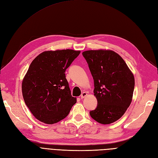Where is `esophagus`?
<instances>
[{
    "mask_svg": "<svg viewBox=\"0 0 158 158\" xmlns=\"http://www.w3.org/2000/svg\"><path fill=\"white\" fill-rule=\"evenodd\" d=\"M88 95V94L86 93V92H84L82 94H81V96H80V98L81 99H84V98H85Z\"/></svg>",
    "mask_w": 158,
    "mask_h": 158,
    "instance_id": "esophagus-1",
    "label": "esophagus"
}]
</instances>
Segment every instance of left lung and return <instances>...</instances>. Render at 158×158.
I'll return each instance as SVG.
<instances>
[{"label":"left lung","instance_id":"left-lung-1","mask_svg":"<svg viewBox=\"0 0 158 158\" xmlns=\"http://www.w3.org/2000/svg\"><path fill=\"white\" fill-rule=\"evenodd\" d=\"M94 80L98 106L89 112L97 122L108 125L120 118L132 102L135 77L122 57L113 51L82 52Z\"/></svg>","mask_w":158,"mask_h":158}]
</instances>
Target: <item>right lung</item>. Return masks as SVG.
Here are the masks:
<instances>
[{"label":"right lung","mask_w":158,"mask_h":158,"mask_svg":"<svg viewBox=\"0 0 158 158\" xmlns=\"http://www.w3.org/2000/svg\"><path fill=\"white\" fill-rule=\"evenodd\" d=\"M80 51H46L33 59L22 80L23 100L37 120L48 125L68 115L76 103L65 71Z\"/></svg>","instance_id":"add662e5"}]
</instances>
